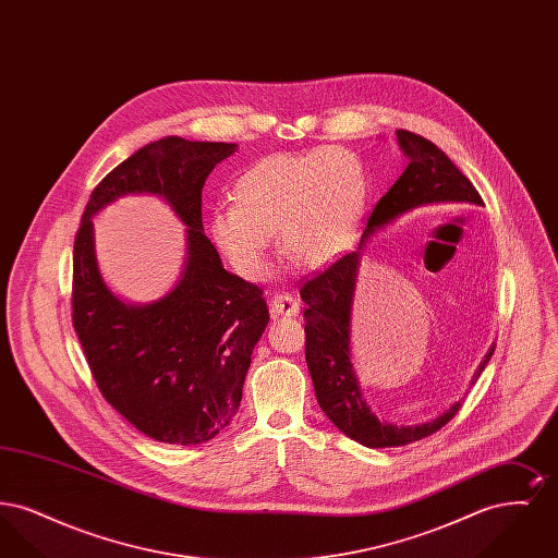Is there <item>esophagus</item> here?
<instances>
[{
	"label": "esophagus",
	"mask_w": 558,
	"mask_h": 558,
	"mask_svg": "<svg viewBox=\"0 0 558 558\" xmlns=\"http://www.w3.org/2000/svg\"><path fill=\"white\" fill-rule=\"evenodd\" d=\"M299 299H294L289 292H276L269 299V310L271 316L280 318V316H296L299 314Z\"/></svg>",
	"instance_id": "34e87169"
}]
</instances>
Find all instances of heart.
Listing matches in <instances>:
<instances>
[{"mask_svg": "<svg viewBox=\"0 0 558 558\" xmlns=\"http://www.w3.org/2000/svg\"><path fill=\"white\" fill-rule=\"evenodd\" d=\"M232 198L234 207L213 213V240L242 276L259 278L274 232L299 266L337 259L362 223L368 175L360 157L339 146L271 155L240 175Z\"/></svg>", "mask_w": 558, "mask_h": 558, "instance_id": "1", "label": "heart"}]
</instances>
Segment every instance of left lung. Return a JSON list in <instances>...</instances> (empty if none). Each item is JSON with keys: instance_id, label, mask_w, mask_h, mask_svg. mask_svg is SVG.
<instances>
[{"instance_id": "8db88e82", "label": "left lung", "mask_w": 558, "mask_h": 558, "mask_svg": "<svg viewBox=\"0 0 558 558\" xmlns=\"http://www.w3.org/2000/svg\"><path fill=\"white\" fill-rule=\"evenodd\" d=\"M399 146L408 157V167L398 182L376 203L364 232H374L401 213L430 203H473L483 198L473 182L451 162L441 148L418 133L398 130ZM362 240V242H364ZM362 246V244H360ZM357 253H347L330 266L314 271L301 282L305 301V360L314 380L316 398L324 414L343 430L347 437L368 448H398L433 435L448 425L462 408L456 401L448 412L418 426H396L380 423L362 399L355 372L349 362V314L355 287ZM494 349L481 362L473 383L487 366Z\"/></svg>"}]
</instances>
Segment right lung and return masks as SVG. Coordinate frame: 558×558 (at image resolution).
I'll list each match as a JSON object with an SVG mask.
<instances>
[{"label":"right lung","instance_id":"1","mask_svg":"<svg viewBox=\"0 0 558 558\" xmlns=\"http://www.w3.org/2000/svg\"><path fill=\"white\" fill-rule=\"evenodd\" d=\"M236 144L162 137L117 165L94 187L73 244L71 318L108 403L144 435L198 446L230 425L253 347L269 322L264 291L226 271L203 234L201 192ZM162 195L189 226L185 278L167 298L133 308L104 287L90 215L123 193Z\"/></svg>","mask_w":558,"mask_h":558}]
</instances>
